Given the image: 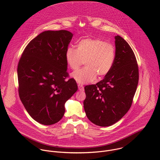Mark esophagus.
Wrapping results in <instances>:
<instances>
[{
  "mask_svg": "<svg viewBox=\"0 0 160 160\" xmlns=\"http://www.w3.org/2000/svg\"><path fill=\"white\" fill-rule=\"evenodd\" d=\"M78 87L79 90H80V91H83V90H84V87H83V85H82V84H78Z\"/></svg>",
  "mask_w": 160,
  "mask_h": 160,
  "instance_id": "34e87169",
  "label": "esophagus"
}]
</instances>
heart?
<instances>
[{
  "label": "heart",
  "instance_id": "1",
  "mask_svg": "<svg viewBox=\"0 0 160 160\" xmlns=\"http://www.w3.org/2000/svg\"><path fill=\"white\" fill-rule=\"evenodd\" d=\"M115 49L110 43L99 38H85L77 44V49L68 47L65 54L68 66L77 70L85 61L87 66L74 72L72 77L78 83H87L98 75L103 77L112 70L115 60Z\"/></svg>",
  "mask_w": 160,
  "mask_h": 160
}]
</instances>
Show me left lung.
<instances>
[{"mask_svg": "<svg viewBox=\"0 0 160 160\" xmlns=\"http://www.w3.org/2000/svg\"><path fill=\"white\" fill-rule=\"evenodd\" d=\"M115 38V60L110 72L95 85L85 87L87 117L93 123L108 127L119 121L130 108L139 80L136 57L120 36Z\"/></svg>", "mask_w": 160, "mask_h": 160, "instance_id": "1", "label": "left lung"}]
</instances>
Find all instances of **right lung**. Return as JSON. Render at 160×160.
Here are the masks:
<instances>
[{
  "instance_id": "1",
  "label": "right lung",
  "mask_w": 160,
  "mask_h": 160,
  "mask_svg": "<svg viewBox=\"0 0 160 160\" xmlns=\"http://www.w3.org/2000/svg\"><path fill=\"white\" fill-rule=\"evenodd\" d=\"M73 34L48 30L40 33L25 48L17 67L18 94L30 117L50 125L59 122L65 102L77 92L70 78L65 54Z\"/></svg>"
}]
</instances>
